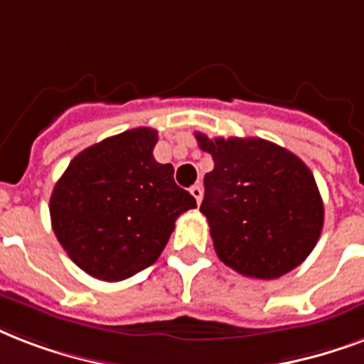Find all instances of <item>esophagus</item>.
Masks as SVG:
<instances>
[{"instance_id":"34e87169","label":"esophagus","mask_w":364,"mask_h":364,"mask_svg":"<svg viewBox=\"0 0 364 364\" xmlns=\"http://www.w3.org/2000/svg\"><path fill=\"white\" fill-rule=\"evenodd\" d=\"M190 193L193 197H196V201H197V205H199V203H201V199H203V188L199 184L197 186H191L190 188Z\"/></svg>"}]
</instances>
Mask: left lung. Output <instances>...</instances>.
Listing matches in <instances>:
<instances>
[{
	"instance_id": "8db88e82",
	"label": "left lung",
	"mask_w": 364,
	"mask_h": 364,
	"mask_svg": "<svg viewBox=\"0 0 364 364\" xmlns=\"http://www.w3.org/2000/svg\"><path fill=\"white\" fill-rule=\"evenodd\" d=\"M196 138L214 161L201 213L218 258L252 279H277L300 266L325 218L308 165L262 138Z\"/></svg>"
}]
</instances>
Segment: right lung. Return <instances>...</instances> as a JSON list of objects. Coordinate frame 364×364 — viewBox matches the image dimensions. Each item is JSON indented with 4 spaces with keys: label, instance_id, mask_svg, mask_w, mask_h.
I'll return each mask as SVG.
<instances>
[{
    "label": "right lung",
    "instance_id": "1",
    "mask_svg": "<svg viewBox=\"0 0 364 364\" xmlns=\"http://www.w3.org/2000/svg\"><path fill=\"white\" fill-rule=\"evenodd\" d=\"M157 131L138 127L95 144L70 161L50 196V224L75 266L123 281L159 258L193 196L154 157Z\"/></svg>",
    "mask_w": 364,
    "mask_h": 364
}]
</instances>
